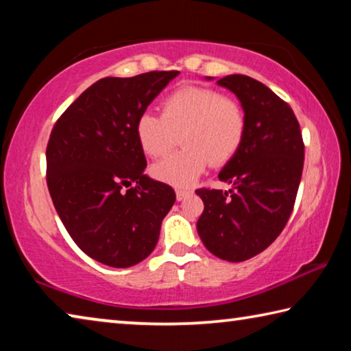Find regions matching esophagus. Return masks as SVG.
<instances>
[{
    "instance_id": "obj_1",
    "label": "esophagus",
    "mask_w": 351,
    "mask_h": 351,
    "mask_svg": "<svg viewBox=\"0 0 351 351\" xmlns=\"http://www.w3.org/2000/svg\"><path fill=\"white\" fill-rule=\"evenodd\" d=\"M193 190L190 189H176V199L178 201H182L184 198H187L189 195H192Z\"/></svg>"
}]
</instances>
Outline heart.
I'll list each match as a JSON object with an SVG mask.
<instances>
[{
	"label": "heart",
	"mask_w": 351,
	"mask_h": 351,
	"mask_svg": "<svg viewBox=\"0 0 351 351\" xmlns=\"http://www.w3.org/2000/svg\"><path fill=\"white\" fill-rule=\"evenodd\" d=\"M141 150L162 158L178 141L180 152L154 164L152 173L171 186H190L207 169L223 165L240 150L246 133V114L235 99L212 88L186 85L161 104V116L144 112L134 127Z\"/></svg>",
	"instance_id": "heart-1"
}]
</instances>
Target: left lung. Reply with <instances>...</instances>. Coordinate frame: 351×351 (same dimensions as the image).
Wrapping results in <instances>:
<instances>
[{
	"label": "left lung",
	"mask_w": 351,
	"mask_h": 351,
	"mask_svg": "<svg viewBox=\"0 0 351 351\" xmlns=\"http://www.w3.org/2000/svg\"><path fill=\"white\" fill-rule=\"evenodd\" d=\"M217 83L239 97L246 133L240 150L218 175L232 189L197 190L204 203L197 229L218 258L245 261L263 252L287 226L304 170L305 145L294 111L263 83L241 74Z\"/></svg>",
	"instance_id": "8db88e82"
}]
</instances>
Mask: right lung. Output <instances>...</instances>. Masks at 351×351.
<instances>
[{
    "instance_id": "obj_1",
    "label": "right lung",
    "mask_w": 351,
    "mask_h": 351,
    "mask_svg": "<svg viewBox=\"0 0 351 351\" xmlns=\"http://www.w3.org/2000/svg\"><path fill=\"white\" fill-rule=\"evenodd\" d=\"M180 71L105 77L58 117L46 147V181L68 234L88 257L130 268L153 252L175 190L144 175L134 127Z\"/></svg>"
}]
</instances>
